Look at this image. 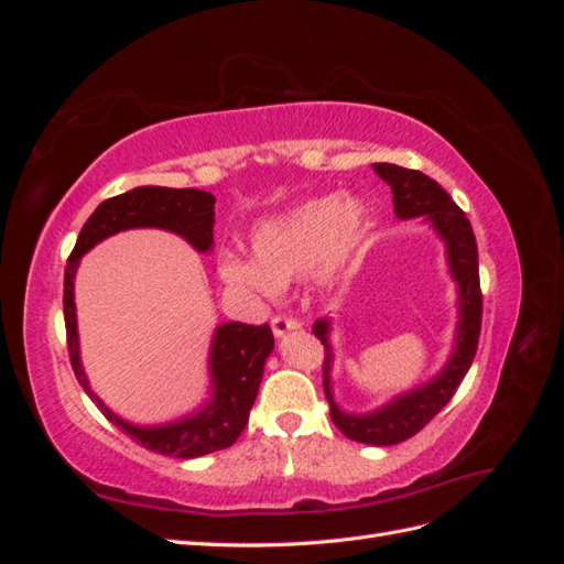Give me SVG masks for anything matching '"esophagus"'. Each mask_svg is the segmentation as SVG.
Here are the masks:
<instances>
[{
	"instance_id": "34e87169",
	"label": "esophagus",
	"mask_w": 564,
	"mask_h": 564,
	"mask_svg": "<svg viewBox=\"0 0 564 564\" xmlns=\"http://www.w3.org/2000/svg\"><path fill=\"white\" fill-rule=\"evenodd\" d=\"M294 329H301V322L299 319H292V317H284V315H278L272 317V334H275L278 338L286 336L289 332Z\"/></svg>"
}]
</instances>
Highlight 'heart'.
Wrapping results in <instances>:
<instances>
[{
	"mask_svg": "<svg viewBox=\"0 0 564 564\" xmlns=\"http://www.w3.org/2000/svg\"><path fill=\"white\" fill-rule=\"evenodd\" d=\"M369 207L360 195H322L261 220L251 230V261L220 253L216 278L237 296L270 299L311 270L317 284L332 282L360 247Z\"/></svg>",
	"mask_w": 564,
	"mask_h": 564,
	"instance_id": "1",
	"label": "heart"
}]
</instances>
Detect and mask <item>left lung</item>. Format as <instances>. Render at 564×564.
<instances>
[{
	"label": "left lung",
	"instance_id": "1",
	"mask_svg": "<svg viewBox=\"0 0 564 564\" xmlns=\"http://www.w3.org/2000/svg\"><path fill=\"white\" fill-rule=\"evenodd\" d=\"M373 172L383 178L392 191V204L400 220L419 218L429 224L445 245L447 268L456 284V313L458 322L454 329V346L433 379L409 388L400 395L377 406L373 412L352 414L340 409L334 400L332 388V319H315L313 334L322 340L324 350V392L329 400V414L336 429L346 437L373 447H390L416 435L442 406H445L456 392L458 383L468 373L477 350V336H480L482 322V294L480 275H477V245L470 228V220L460 212L452 197L442 191V185L414 169L398 164H373Z\"/></svg>",
	"mask_w": 564,
	"mask_h": 564
}]
</instances>
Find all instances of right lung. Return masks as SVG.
Here are the masks:
<instances>
[{
    "label": "right lung",
    "mask_w": 564,
    "mask_h": 564,
    "mask_svg": "<svg viewBox=\"0 0 564 564\" xmlns=\"http://www.w3.org/2000/svg\"><path fill=\"white\" fill-rule=\"evenodd\" d=\"M214 204L212 193L197 187H162L141 185L129 193L100 202L96 212L84 224L77 245L67 259L65 268V292L63 313L67 332V350L75 377L84 392L98 404L104 416L119 425L145 449L176 458H197L218 449H228L240 437L249 421V412L259 395L263 379V367L268 355L275 348V338L268 324L253 327L242 322H224L214 329L209 346V398L195 412L176 421L158 425H139L124 421L100 400L89 386L79 357V332H77V305H75V275L82 256L91 251L108 237L135 230L158 228L174 232L199 253L214 249Z\"/></svg>",
    "instance_id": "1"
}]
</instances>
